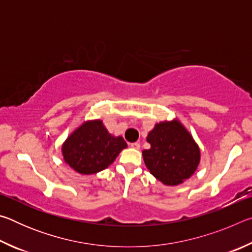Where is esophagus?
<instances>
[{"label": "esophagus", "mask_w": 252, "mask_h": 252, "mask_svg": "<svg viewBox=\"0 0 252 252\" xmlns=\"http://www.w3.org/2000/svg\"><path fill=\"white\" fill-rule=\"evenodd\" d=\"M131 147L133 148V149H136V150H139V149H140V143H139V142L131 143Z\"/></svg>", "instance_id": "esophagus-1"}]
</instances>
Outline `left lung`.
I'll return each instance as SVG.
<instances>
[{
    "label": "left lung",
    "mask_w": 252,
    "mask_h": 252,
    "mask_svg": "<svg viewBox=\"0 0 252 252\" xmlns=\"http://www.w3.org/2000/svg\"><path fill=\"white\" fill-rule=\"evenodd\" d=\"M151 148L142 156L149 171L165 186H178L195 172L200 163V149L182 123H157L149 132Z\"/></svg>",
    "instance_id": "1"
}]
</instances>
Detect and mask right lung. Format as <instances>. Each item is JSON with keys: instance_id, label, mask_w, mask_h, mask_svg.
I'll use <instances>...</instances> for the list:
<instances>
[{"instance_id": "1", "label": "right lung", "mask_w": 252, "mask_h": 252, "mask_svg": "<svg viewBox=\"0 0 252 252\" xmlns=\"http://www.w3.org/2000/svg\"><path fill=\"white\" fill-rule=\"evenodd\" d=\"M127 147L122 136H114L101 120L85 121L62 144L65 163L80 174H93L109 167Z\"/></svg>"}]
</instances>
